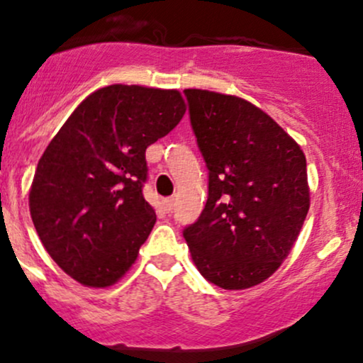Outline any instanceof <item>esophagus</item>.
Segmentation results:
<instances>
[{"label": "esophagus", "mask_w": 363, "mask_h": 363, "mask_svg": "<svg viewBox=\"0 0 363 363\" xmlns=\"http://www.w3.org/2000/svg\"><path fill=\"white\" fill-rule=\"evenodd\" d=\"M162 205H163V211L172 212V208H174V200H172V198H165V200L162 201Z\"/></svg>", "instance_id": "1"}]
</instances>
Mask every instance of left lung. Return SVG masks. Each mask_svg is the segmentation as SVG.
<instances>
[{
	"label": "left lung",
	"instance_id": "left-lung-1",
	"mask_svg": "<svg viewBox=\"0 0 363 363\" xmlns=\"http://www.w3.org/2000/svg\"><path fill=\"white\" fill-rule=\"evenodd\" d=\"M184 95L208 198L182 236L205 280L228 291L254 287L280 268L306 219V158L250 102L196 89Z\"/></svg>",
	"mask_w": 363,
	"mask_h": 363
}]
</instances>
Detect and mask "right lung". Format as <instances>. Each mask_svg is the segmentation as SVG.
Returning <instances> with one entry per match:
<instances>
[{"mask_svg":"<svg viewBox=\"0 0 363 363\" xmlns=\"http://www.w3.org/2000/svg\"><path fill=\"white\" fill-rule=\"evenodd\" d=\"M177 90L111 85L89 95L38 162L29 208L45 249L86 287H109L156 223L146 150L184 116Z\"/></svg>","mask_w":363,"mask_h":363,"instance_id":"obj_1","label":"right lung"}]
</instances>
